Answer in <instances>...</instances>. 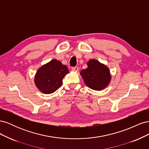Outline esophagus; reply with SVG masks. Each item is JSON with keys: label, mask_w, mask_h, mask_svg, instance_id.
<instances>
[{"label": "esophagus", "mask_w": 149, "mask_h": 149, "mask_svg": "<svg viewBox=\"0 0 149 149\" xmlns=\"http://www.w3.org/2000/svg\"><path fill=\"white\" fill-rule=\"evenodd\" d=\"M72 70H73V71H78V70H79V68H78V67H77V66H75V67H73L72 68Z\"/></svg>", "instance_id": "1"}]
</instances>
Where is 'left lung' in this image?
<instances>
[{"label":"left lung","mask_w":149,"mask_h":149,"mask_svg":"<svg viewBox=\"0 0 149 149\" xmlns=\"http://www.w3.org/2000/svg\"><path fill=\"white\" fill-rule=\"evenodd\" d=\"M87 65V68L80 72L86 85L96 91H101L106 88L111 79L109 69L105 65L94 59L90 60Z\"/></svg>","instance_id":"8db88e82"}]
</instances>
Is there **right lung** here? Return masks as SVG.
Returning <instances> with one entry per match:
<instances>
[{
  "label": "right lung",
  "instance_id": "1",
  "mask_svg": "<svg viewBox=\"0 0 149 149\" xmlns=\"http://www.w3.org/2000/svg\"><path fill=\"white\" fill-rule=\"evenodd\" d=\"M68 73L66 65L53 59L37 70L34 82L40 91L45 94H51L61 87L63 79Z\"/></svg>",
  "mask_w": 149,
  "mask_h": 149
}]
</instances>
